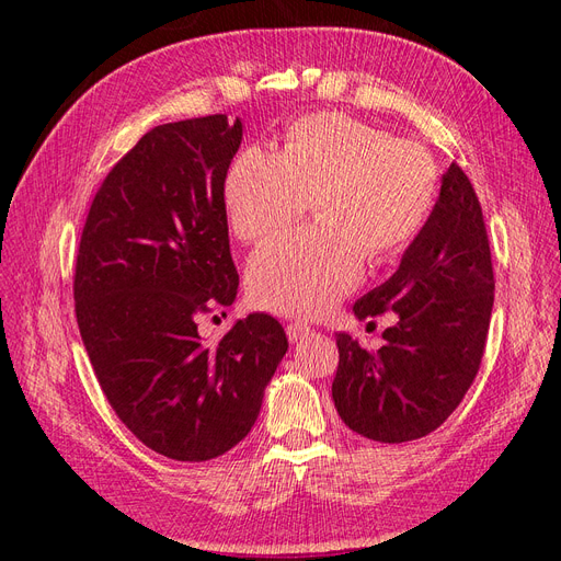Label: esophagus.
Segmentation results:
<instances>
[{
    "label": "esophagus",
    "instance_id": "34e87169",
    "mask_svg": "<svg viewBox=\"0 0 561 561\" xmlns=\"http://www.w3.org/2000/svg\"><path fill=\"white\" fill-rule=\"evenodd\" d=\"M285 330H287V339H290L293 344L299 342V339H304V336L311 332V328L307 325V322H290V325H287Z\"/></svg>",
    "mask_w": 561,
    "mask_h": 561
}]
</instances>
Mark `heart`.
Masks as SVG:
<instances>
[{"label": "heart", "instance_id": "1", "mask_svg": "<svg viewBox=\"0 0 561 561\" xmlns=\"http://www.w3.org/2000/svg\"><path fill=\"white\" fill-rule=\"evenodd\" d=\"M437 165L416 142L344 114H311L287 130L283 151L248 147L225 180L233 233L268 239L307 213L318 222L262 245L248 264V290L262 309L318 316L348 295L365 257L386 262L426 227Z\"/></svg>", "mask_w": 561, "mask_h": 561}]
</instances>
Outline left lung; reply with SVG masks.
<instances>
[{
    "label": "left lung",
    "mask_w": 561,
    "mask_h": 561,
    "mask_svg": "<svg viewBox=\"0 0 561 561\" xmlns=\"http://www.w3.org/2000/svg\"><path fill=\"white\" fill-rule=\"evenodd\" d=\"M494 307V268L478 194L456 163L426 227L393 276L353 304L358 320L393 311L377 353L336 334L332 400L351 431L410 443L443 426L478 375Z\"/></svg>",
    "instance_id": "1"
}]
</instances>
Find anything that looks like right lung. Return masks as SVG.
Returning a JSON list of instances; mask_svg holds the SVG:
<instances>
[{"instance_id":"add662e5","label":"right lung","mask_w":561,"mask_h":561,"mask_svg":"<svg viewBox=\"0 0 561 561\" xmlns=\"http://www.w3.org/2000/svg\"><path fill=\"white\" fill-rule=\"evenodd\" d=\"M241 140L227 114L151 128L98 190L79 243L77 322L95 377L128 431L175 461L239 445L287 351L266 313L217 344L196 328L239 293L225 180Z\"/></svg>"}]
</instances>
